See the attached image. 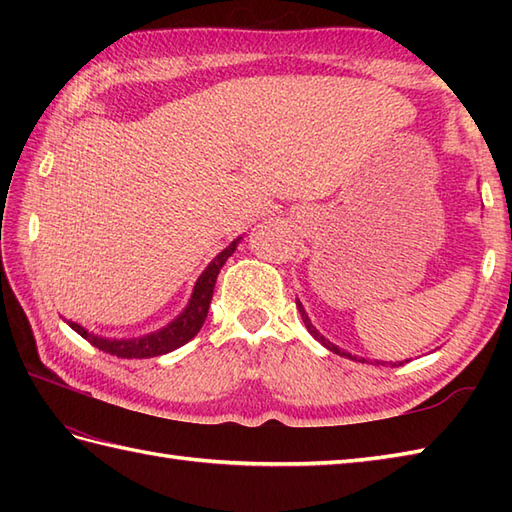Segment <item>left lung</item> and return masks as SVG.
<instances>
[{"label": "left lung", "mask_w": 512, "mask_h": 512, "mask_svg": "<svg viewBox=\"0 0 512 512\" xmlns=\"http://www.w3.org/2000/svg\"><path fill=\"white\" fill-rule=\"evenodd\" d=\"M297 308H299V312H301V319H303V323H306V328H308V332L314 336V339H317L323 347H328L330 352H334V354H339V356H343V358H350V361H358V363H372V365H391V367H398V365H402V361H396V363H387V361H367V358H363V356H354V354H350V352H345V350H341L339 345H334L332 341H328L325 339V336L314 328L312 325V321H310V317H308V312H306V308L301 306V301L297 299ZM407 363V361H405Z\"/></svg>", "instance_id": "8db88e82"}]
</instances>
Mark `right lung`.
<instances>
[{"label": "right lung", "instance_id": "obj_1", "mask_svg": "<svg viewBox=\"0 0 512 512\" xmlns=\"http://www.w3.org/2000/svg\"><path fill=\"white\" fill-rule=\"evenodd\" d=\"M239 242H242V237L233 239L222 253H217L213 257V262L204 268V273L198 277V281H195L187 308H184L171 323H167L165 328L143 334V336H134V339H110V336H99L90 330H85L83 325L74 321H68V325L76 334H81L85 341H90L94 347H99V350L118 358H151V356H162L167 352L178 350V347H182L184 343H189L204 325V319L206 314H209V306L213 299L217 275H220L226 259L235 253Z\"/></svg>", "mask_w": 512, "mask_h": 512}]
</instances>
